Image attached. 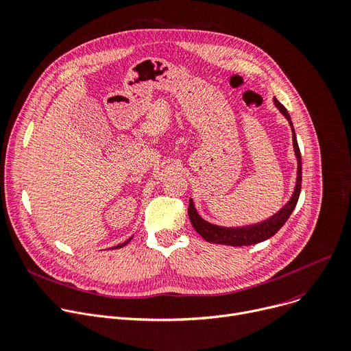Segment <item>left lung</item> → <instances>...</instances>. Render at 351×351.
<instances>
[{
	"instance_id": "obj_1",
	"label": "left lung",
	"mask_w": 351,
	"mask_h": 351,
	"mask_svg": "<svg viewBox=\"0 0 351 351\" xmlns=\"http://www.w3.org/2000/svg\"><path fill=\"white\" fill-rule=\"evenodd\" d=\"M275 106L279 108L285 119L289 121V125L292 128V141H293V149H295V155L298 159V176H296V184H295V191L293 195L291 197V200L276 212L274 216H271L269 219L256 223V224H251V226H243V227H221V226H216L208 223L206 220H203L197 210L195 208L193 200L191 199L189 202V208H188V215L191 219V223L193 226V228L199 232V234L207 241V243H215V244H224V245H231V247H243V245H252L256 243H261L268 240L269 237H272L276 231H279L287 220L289 219V216L292 215L293 208L298 203L299 195H300V188H302V159H300V151L298 147V141H296V135H295V130H293V124L291 121V117L287 111V108L279 103L276 99H274Z\"/></svg>"
}]
</instances>
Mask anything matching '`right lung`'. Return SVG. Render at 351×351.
<instances>
[{
  "mask_svg": "<svg viewBox=\"0 0 351 351\" xmlns=\"http://www.w3.org/2000/svg\"><path fill=\"white\" fill-rule=\"evenodd\" d=\"M130 241H131V239H130V240H127V241H125V243H123V244H119V245H115V247H114V248H121V247H124V245H125V244H128V243H130Z\"/></svg>",
  "mask_w": 351,
  "mask_h": 351,
  "instance_id": "1",
  "label": "right lung"
}]
</instances>
